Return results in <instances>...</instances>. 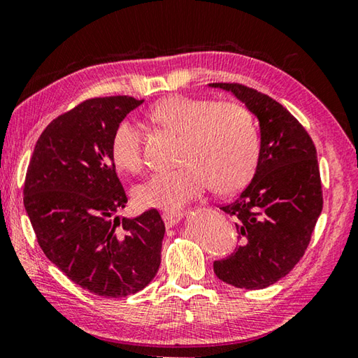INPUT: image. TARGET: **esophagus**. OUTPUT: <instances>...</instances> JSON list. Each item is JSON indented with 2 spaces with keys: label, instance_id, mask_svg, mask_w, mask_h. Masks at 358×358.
<instances>
[{
  "label": "esophagus",
  "instance_id": "esophagus-1",
  "mask_svg": "<svg viewBox=\"0 0 358 358\" xmlns=\"http://www.w3.org/2000/svg\"><path fill=\"white\" fill-rule=\"evenodd\" d=\"M181 216H183V214H181L180 211H166V213H162V220H164V224L169 229V227L177 225L181 220Z\"/></svg>",
  "mask_w": 358,
  "mask_h": 358
}]
</instances>
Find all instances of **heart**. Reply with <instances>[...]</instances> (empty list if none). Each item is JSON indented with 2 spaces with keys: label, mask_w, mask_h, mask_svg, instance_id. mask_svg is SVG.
Segmentation results:
<instances>
[{
  "label": "heart",
  "mask_w": 358,
  "mask_h": 358,
  "mask_svg": "<svg viewBox=\"0 0 358 358\" xmlns=\"http://www.w3.org/2000/svg\"><path fill=\"white\" fill-rule=\"evenodd\" d=\"M148 115L181 136L183 166L155 173L136 186L133 196L141 208L178 210L211 183L219 192H231L255 172L258 131L250 113L239 103L177 95L158 101ZM142 147L141 128L128 120L119 123L109 145L114 166L122 172H139L144 164Z\"/></svg>",
  "instance_id": "heart-1"
}]
</instances>
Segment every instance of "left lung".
I'll list each match as a JSON object with an SVG mask.
<instances>
[{"label": "left lung", "instance_id": "8db88e82", "mask_svg": "<svg viewBox=\"0 0 358 358\" xmlns=\"http://www.w3.org/2000/svg\"><path fill=\"white\" fill-rule=\"evenodd\" d=\"M229 90L259 122V157L249 186L220 206L235 216L241 244L214 262V274L236 288L263 289L285 277L303 257L322 211L316 147L287 108L238 83H213Z\"/></svg>", "mask_w": 358, "mask_h": 358}]
</instances>
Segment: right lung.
Wrapping results in <instances>:
<instances>
[{
	"mask_svg": "<svg viewBox=\"0 0 358 358\" xmlns=\"http://www.w3.org/2000/svg\"><path fill=\"white\" fill-rule=\"evenodd\" d=\"M144 100L99 96L43 129L24 180V210L37 243L71 282L103 297H125L157 275L166 227L158 210L115 216L127 194L111 159L113 133Z\"/></svg>",
	"mask_w": 358,
	"mask_h": 358,
	"instance_id": "obj_1",
	"label": "right lung"
}]
</instances>
